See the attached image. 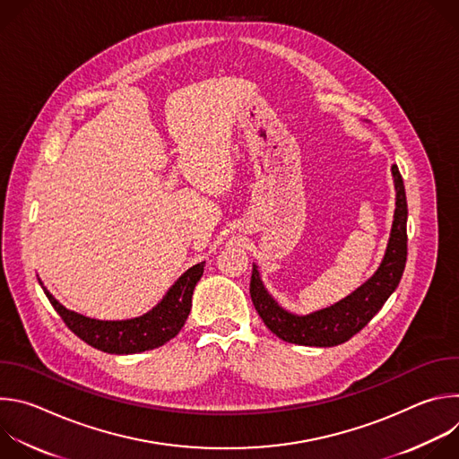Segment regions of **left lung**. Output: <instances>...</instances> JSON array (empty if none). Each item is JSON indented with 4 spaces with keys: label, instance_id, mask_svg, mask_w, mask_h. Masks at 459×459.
I'll use <instances>...</instances> for the list:
<instances>
[{
    "label": "left lung",
    "instance_id": "left-lung-1",
    "mask_svg": "<svg viewBox=\"0 0 459 459\" xmlns=\"http://www.w3.org/2000/svg\"><path fill=\"white\" fill-rule=\"evenodd\" d=\"M392 178L396 186V211L388 245L381 265L370 280L342 301L316 310L307 316L292 314L278 305L252 265L250 298L269 326L271 333L289 343L307 347H334L349 342L381 310L388 296L396 290L407 264V195L398 165H392Z\"/></svg>",
    "mask_w": 459,
    "mask_h": 459
}]
</instances>
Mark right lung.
I'll use <instances>...</instances> for the list:
<instances>
[{
    "mask_svg": "<svg viewBox=\"0 0 459 459\" xmlns=\"http://www.w3.org/2000/svg\"><path fill=\"white\" fill-rule=\"evenodd\" d=\"M204 267L205 261L190 267L151 312L125 321H101L82 316L65 308L45 287L43 292L65 325L91 347L108 354H136L165 345L181 331L192 307L194 287L204 276Z\"/></svg>",
    "mask_w": 459,
    "mask_h": 459,
    "instance_id": "right-lung-1",
    "label": "right lung"
}]
</instances>
